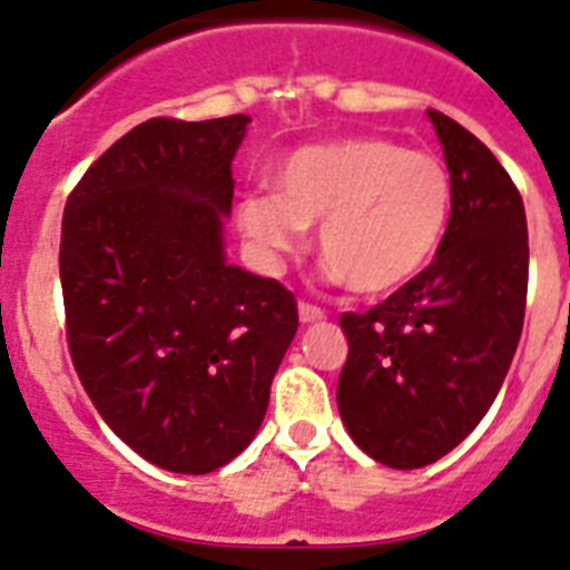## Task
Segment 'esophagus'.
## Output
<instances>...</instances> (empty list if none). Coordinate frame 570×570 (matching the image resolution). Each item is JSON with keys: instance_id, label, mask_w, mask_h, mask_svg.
I'll use <instances>...</instances> for the list:
<instances>
[{"instance_id": "obj_1", "label": "esophagus", "mask_w": 570, "mask_h": 570, "mask_svg": "<svg viewBox=\"0 0 570 570\" xmlns=\"http://www.w3.org/2000/svg\"><path fill=\"white\" fill-rule=\"evenodd\" d=\"M298 318H301V324H315V322H324L327 315H324L322 307H313V304H298Z\"/></svg>"}]
</instances>
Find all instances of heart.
Listing matches in <instances>:
<instances>
[{
	"instance_id": "obj_1",
	"label": "heart",
	"mask_w": 570,
	"mask_h": 570,
	"mask_svg": "<svg viewBox=\"0 0 570 570\" xmlns=\"http://www.w3.org/2000/svg\"><path fill=\"white\" fill-rule=\"evenodd\" d=\"M449 212L452 179L438 156L358 136L286 156L275 167V194L243 196L237 226L263 257L277 261L318 223L327 275L362 295H389L429 266Z\"/></svg>"
}]
</instances>
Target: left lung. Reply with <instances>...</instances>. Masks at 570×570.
I'll return each instance as SVG.
<instances>
[{
    "label": "left lung",
    "mask_w": 570,
    "mask_h": 570,
    "mask_svg": "<svg viewBox=\"0 0 570 570\" xmlns=\"http://www.w3.org/2000/svg\"><path fill=\"white\" fill-rule=\"evenodd\" d=\"M452 179L434 261L367 309L344 313L336 403L362 452L391 470L440 461L481 423L519 347L528 219L513 179L470 130L429 109Z\"/></svg>",
    "instance_id": "8db88e82"
}]
</instances>
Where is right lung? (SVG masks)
Listing matches in <instances>:
<instances>
[{"label": "right lung", "mask_w": 570, "mask_h": 570, "mask_svg": "<svg viewBox=\"0 0 570 570\" xmlns=\"http://www.w3.org/2000/svg\"><path fill=\"white\" fill-rule=\"evenodd\" d=\"M248 124H138L86 170L63 214L75 371L109 429L179 475L219 470L255 440L298 330L293 293L226 257Z\"/></svg>", "instance_id": "add662e5"}]
</instances>
